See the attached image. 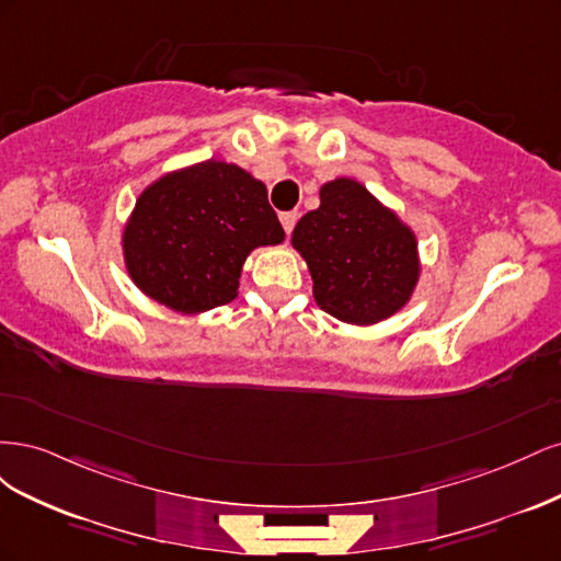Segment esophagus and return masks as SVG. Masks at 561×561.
<instances>
[{
    "mask_svg": "<svg viewBox=\"0 0 561 561\" xmlns=\"http://www.w3.org/2000/svg\"><path fill=\"white\" fill-rule=\"evenodd\" d=\"M297 213H280V225L285 229V233H290L295 229V222H297Z\"/></svg>",
    "mask_w": 561,
    "mask_h": 561,
    "instance_id": "obj_1",
    "label": "esophagus"
}]
</instances>
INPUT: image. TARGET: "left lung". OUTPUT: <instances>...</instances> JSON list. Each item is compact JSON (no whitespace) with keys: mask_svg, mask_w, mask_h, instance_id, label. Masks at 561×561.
<instances>
[{"mask_svg":"<svg viewBox=\"0 0 561 561\" xmlns=\"http://www.w3.org/2000/svg\"><path fill=\"white\" fill-rule=\"evenodd\" d=\"M318 194L320 206L293 231L318 307L360 328L402 311L421 278L414 229L353 178H334Z\"/></svg>","mask_w":561,"mask_h":561,"instance_id":"left-lung-1","label":"left lung"}]
</instances>
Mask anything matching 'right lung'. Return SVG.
Segmentation results:
<instances>
[{
	"label": "right lung",
	"mask_w": 561,
	"mask_h": 561,
	"mask_svg": "<svg viewBox=\"0 0 561 561\" xmlns=\"http://www.w3.org/2000/svg\"><path fill=\"white\" fill-rule=\"evenodd\" d=\"M283 241L266 184L241 165L208 159L145 186L124 225L122 252L145 297L196 316L239 297L250 252Z\"/></svg>",
	"instance_id": "1"
}]
</instances>
